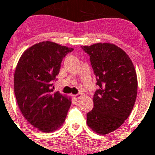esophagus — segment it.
Instances as JSON below:
<instances>
[{
  "mask_svg": "<svg viewBox=\"0 0 155 155\" xmlns=\"http://www.w3.org/2000/svg\"><path fill=\"white\" fill-rule=\"evenodd\" d=\"M81 97H82L81 94H75V95H73V97H74V98H75V100L80 99V98Z\"/></svg>",
  "mask_w": 155,
  "mask_h": 155,
  "instance_id": "34e87169",
  "label": "esophagus"
}]
</instances>
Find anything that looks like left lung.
Masks as SVG:
<instances>
[{
	"label": "left lung",
	"instance_id": "8db88e82",
	"mask_svg": "<svg viewBox=\"0 0 155 155\" xmlns=\"http://www.w3.org/2000/svg\"><path fill=\"white\" fill-rule=\"evenodd\" d=\"M88 54L96 90L94 107L87 114L90 128L101 135L117 129L130 115L137 95V76L125 52L110 43L81 46Z\"/></svg>",
	"mask_w": 155,
	"mask_h": 155
}]
</instances>
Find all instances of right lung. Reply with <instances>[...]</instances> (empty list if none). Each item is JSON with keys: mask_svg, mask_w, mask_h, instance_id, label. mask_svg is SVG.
<instances>
[{"mask_svg": "<svg viewBox=\"0 0 155 155\" xmlns=\"http://www.w3.org/2000/svg\"><path fill=\"white\" fill-rule=\"evenodd\" d=\"M72 48L42 41L27 49L19 59L14 75V91L22 114L30 124L45 132L58 129L65 120L71 102L53 82L64 58Z\"/></svg>", "mask_w": 155, "mask_h": 155, "instance_id": "add662e5", "label": "right lung"}]
</instances>
